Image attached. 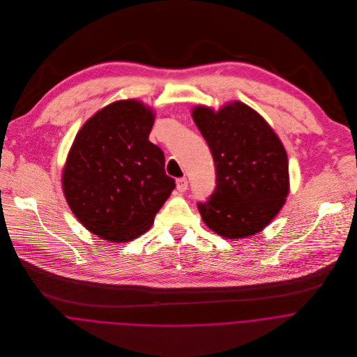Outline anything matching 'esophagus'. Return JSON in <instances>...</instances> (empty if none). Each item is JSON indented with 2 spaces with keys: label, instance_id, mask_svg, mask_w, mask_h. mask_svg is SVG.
<instances>
[{
  "label": "esophagus",
  "instance_id": "esophagus-1",
  "mask_svg": "<svg viewBox=\"0 0 357 357\" xmlns=\"http://www.w3.org/2000/svg\"><path fill=\"white\" fill-rule=\"evenodd\" d=\"M187 188H188V180H187L185 177L177 178V190H178L180 192H184Z\"/></svg>",
  "mask_w": 357,
  "mask_h": 357
}]
</instances>
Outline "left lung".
I'll list each match as a JSON object with an SVG mask.
<instances>
[{"instance_id": "1", "label": "left lung", "mask_w": 357, "mask_h": 357, "mask_svg": "<svg viewBox=\"0 0 357 357\" xmlns=\"http://www.w3.org/2000/svg\"><path fill=\"white\" fill-rule=\"evenodd\" d=\"M192 118L211 151L215 188L198 208L222 238H248L265 228L289 194L287 153L265 119L241 102L214 112L195 107Z\"/></svg>"}]
</instances>
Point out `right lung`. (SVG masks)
I'll return each instance as SVG.
<instances>
[{
    "label": "right lung",
    "instance_id": "right-lung-1",
    "mask_svg": "<svg viewBox=\"0 0 357 357\" xmlns=\"http://www.w3.org/2000/svg\"><path fill=\"white\" fill-rule=\"evenodd\" d=\"M153 112L111 102L81 128L63 170V191L79 222L105 241L129 242L153 225L174 190L163 151L149 140Z\"/></svg>",
    "mask_w": 357,
    "mask_h": 357
}]
</instances>
